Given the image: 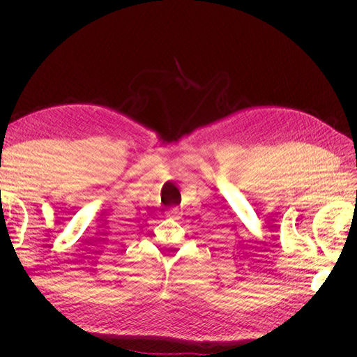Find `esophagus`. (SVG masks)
Returning <instances> with one entry per match:
<instances>
[{
  "label": "esophagus",
  "instance_id": "34e87169",
  "mask_svg": "<svg viewBox=\"0 0 357 357\" xmlns=\"http://www.w3.org/2000/svg\"><path fill=\"white\" fill-rule=\"evenodd\" d=\"M167 218H171V219H174V220L180 219V211H178V208H171V210H168V211H167Z\"/></svg>",
  "mask_w": 357,
  "mask_h": 357
}]
</instances>
